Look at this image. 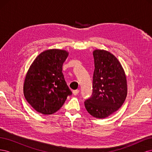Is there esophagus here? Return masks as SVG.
<instances>
[{
    "label": "esophagus",
    "instance_id": "1",
    "mask_svg": "<svg viewBox=\"0 0 152 152\" xmlns=\"http://www.w3.org/2000/svg\"><path fill=\"white\" fill-rule=\"evenodd\" d=\"M79 91L78 90V89H77V90H74V91H73V94H74L75 96V95H77L78 94H79Z\"/></svg>",
    "mask_w": 152,
    "mask_h": 152
}]
</instances>
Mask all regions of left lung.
<instances>
[{"instance_id":"obj_1","label":"left lung","mask_w":152,"mask_h":152,"mask_svg":"<svg viewBox=\"0 0 152 152\" xmlns=\"http://www.w3.org/2000/svg\"><path fill=\"white\" fill-rule=\"evenodd\" d=\"M94 71L93 93L85 101V107L92 116L104 118L121 107L127 93L124 69L113 54L104 50L93 51Z\"/></svg>"}]
</instances>
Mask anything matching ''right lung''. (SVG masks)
I'll return each instance as SVG.
<instances>
[{
  "instance_id": "right-lung-1",
  "label": "right lung",
  "mask_w": 152,
  "mask_h": 152,
  "mask_svg": "<svg viewBox=\"0 0 152 152\" xmlns=\"http://www.w3.org/2000/svg\"><path fill=\"white\" fill-rule=\"evenodd\" d=\"M65 50L53 49L41 53L32 63L23 86L25 98L37 112L51 115L60 109L72 91L62 73L68 57Z\"/></svg>"
}]
</instances>
